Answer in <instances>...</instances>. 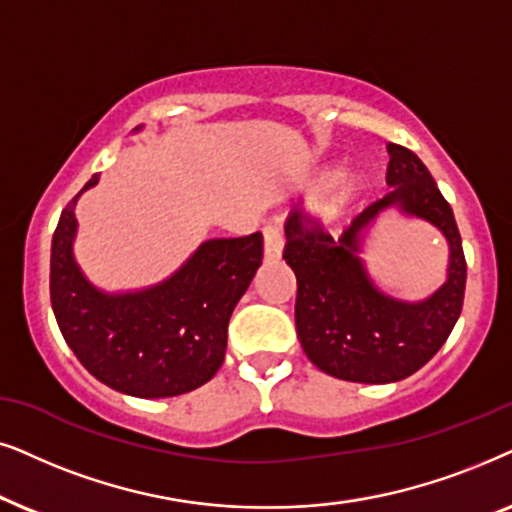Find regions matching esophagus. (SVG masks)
<instances>
[{
	"instance_id": "obj_1",
	"label": "esophagus",
	"mask_w": 512,
	"mask_h": 512,
	"mask_svg": "<svg viewBox=\"0 0 512 512\" xmlns=\"http://www.w3.org/2000/svg\"><path fill=\"white\" fill-rule=\"evenodd\" d=\"M283 255V236L276 227H264V260L276 262Z\"/></svg>"
}]
</instances>
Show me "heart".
<instances>
[{
  "mask_svg": "<svg viewBox=\"0 0 512 512\" xmlns=\"http://www.w3.org/2000/svg\"><path fill=\"white\" fill-rule=\"evenodd\" d=\"M342 168L339 166H323L313 175L311 180V196L313 199H323L332 188L338 187L335 193L332 191L330 199L323 203L320 208V215H323L325 222H339L344 217H349L356 206L363 199L367 187H370V177H367L365 170H356V173H349L341 177Z\"/></svg>",
  "mask_w": 512,
  "mask_h": 512,
  "instance_id": "b5f03b06",
  "label": "heart"
}]
</instances>
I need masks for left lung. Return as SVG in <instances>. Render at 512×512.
<instances>
[{"label":"left lung","instance_id":"1","mask_svg":"<svg viewBox=\"0 0 512 512\" xmlns=\"http://www.w3.org/2000/svg\"><path fill=\"white\" fill-rule=\"evenodd\" d=\"M384 199L365 208L339 238L295 210L285 224L283 260L297 276L295 323L302 349L318 370L358 384H391L424 367L459 320L466 260L452 208L410 149L388 142ZM386 209L433 223L446 236V283L426 300L386 296L371 281L362 245Z\"/></svg>","mask_w":512,"mask_h":512}]
</instances>
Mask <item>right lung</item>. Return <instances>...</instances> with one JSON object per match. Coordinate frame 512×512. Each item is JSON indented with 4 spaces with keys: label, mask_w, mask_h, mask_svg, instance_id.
Masks as SVG:
<instances>
[{
    "label": "right lung",
    "mask_w": 512,
    "mask_h": 512,
    "mask_svg": "<svg viewBox=\"0 0 512 512\" xmlns=\"http://www.w3.org/2000/svg\"><path fill=\"white\" fill-rule=\"evenodd\" d=\"M142 126L135 128V133ZM67 203L51 243V304L65 342L102 384L135 398H173L215 377L227 325L262 264V234L210 238L166 281L107 292L74 257L79 196Z\"/></svg>",
    "instance_id": "add662e5"
}]
</instances>
